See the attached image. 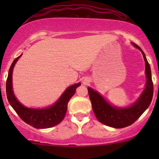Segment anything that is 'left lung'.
Segmentation results:
<instances>
[{"instance_id":"obj_1","label":"left lung","mask_w":159,"mask_h":159,"mask_svg":"<svg viewBox=\"0 0 159 159\" xmlns=\"http://www.w3.org/2000/svg\"><path fill=\"white\" fill-rule=\"evenodd\" d=\"M132 45L139 49L143 54L145 61V74L147 77L145 89L135 102L125 107L114 106L97 91L94 90L91 87L87 88L96 117L100 123L116 129L129 126L134 123L148 108L152 99L153 84L150 66L142 49L134 43H132Z\"/></svg>"}]
</instances>
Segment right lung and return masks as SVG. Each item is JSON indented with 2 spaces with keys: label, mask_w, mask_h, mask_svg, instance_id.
<instances>
[{
  "label": "right lung",
  "mask_w": 159,
  "mask_h": 159,
  "mask_svg": "<svg viewBox=\"0 0 159 159\" xmlns=\"http://www.w3.org/2000/svg\"><path fill=\"white\" fill-rule=\"evenodd\" d=\"M21 55L14 60L9 70L6 84L7 96L12 108L24 122L36 129H48L57 125L63 121L67 111L69 101L75 93L76 88L81 83L69 86L55 103L45 108H30L24 106L16 98L12 88V71L16 62Z\"/></svg>",
  "instance_id": "obj_1"
}]
</instances>
